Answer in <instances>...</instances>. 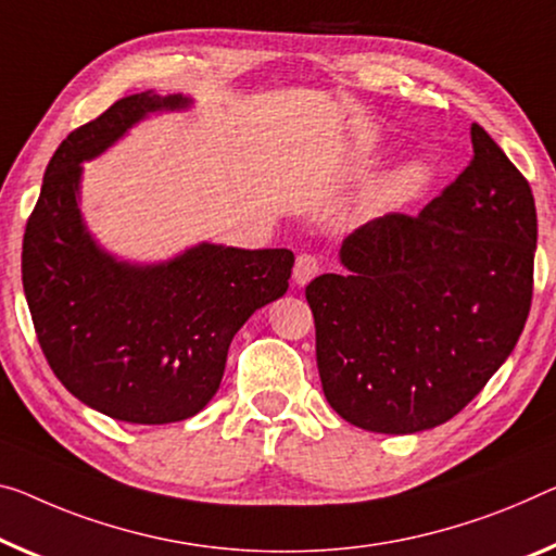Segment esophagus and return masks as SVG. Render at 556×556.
<instances>
[{
    "mask_svg": "<svg viewBox=\"0 0 556 556\" xmlns=\"http://www.w3.org/2000/svg\"><path fill=\"white\" fill-rule=\"evenodd\" d=\"M318 258L315 255H298L295 258V266H293V280L295 286H307L311 280L318 276Z\"/></svg>",
    "mask_w": 556,
    "mask_h": 556,
    "instance_id": "34e87169",
    "label": "esophagus"
}]
</instances>
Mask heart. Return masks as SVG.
Returning <instances> with one entry per match:
<instances>
[{
	"mask_svg": "<svg viewBox=\"0 0 556 556\" xmlns=\"http://www.w3.org/2000/svg\"><path fill=\"white\" fill-rule=\"evenodd\" d=\"M432 166L422 159H407L382 178L370 199L372 213H392L420 199L432 184Z\"/></svg>",
	"mask_w": 556,
	"mask_h": 556,
	"instance_id": "obj_1",
	"label": "heart"
}]
</instances>
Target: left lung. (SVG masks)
<instances>
[{
  "instance_id": "1",
  "label": "left lung",
  "mask_w": 556,
  "mask_h": 556,
  "mask_svg": "<svg viewBox=\"0 0 556 556\" xmlns=\"http://www.w3.org/2000/svg\"><path fill=\"white\" fill-rule=\"evenodd\" d=\"M472 151L430 206L357 228L338 253L345 270L305 288L323 392L361 430L415 434L447 422L522 336L534 195L477 124Z\"/></svg>"
}]
</instances>
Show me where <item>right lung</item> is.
<instances>
[{"instance_id":"right-lung-1","label":"right lung","mask_w":556,"mask_h":556,"mask_svg":"<svg viewBox=\"0 0 556 556\" xmlns=\"http://www.w3.org/2000/svg\"><path fill=\"white\" fill-rule=\"evenodd\" d=\"M191 106L184 93H131L66 136L24 233V295L51 370L84 405L131 425L201 413L224 378L230 340L286 295L295 263L288 249L211 241L166 261H129L91 233L84 164L147 118Z\"/></svg>"}]
</instances>
